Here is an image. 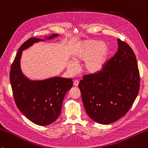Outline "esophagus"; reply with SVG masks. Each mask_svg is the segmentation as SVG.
<instances>
[{
	"instance_id": "1",
	"label": "esophagus",
	"mask_w": 148,
	"mask_h": 148,
	"mask_svg": "<svg viewBox=\"0 0 148 148\" xmlns=\"http://www.w3.org/2000/svg\"><path fill=\"white\" fill-rule=\"evenodd\" d=\"M78 84H79V81L78 80H75L74 82V85L77 86H78Z\"/></svg>"
}]
</instances>
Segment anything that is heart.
<instances>
[{
    "label": "heart",
    "instance_id": "obj_1",
    "mask_svg": "<svg viewBox=\"0 0 148 148\" xmlns=\"http://www.w3.org/2000/svg\"><path fill=\"white\" fill-rule=\"evenodd\" d=\"M108 46L105 42L95 40H86L80 43L73 54L74 61L68 63L71 73L78 70L77 63L84 62V69L90 74H95L103 68L108 55Z\"/></svg>",
    "mask_w": 148,
    "mask_h": 148
}]
</instances>
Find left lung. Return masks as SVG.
<instances>
[{"mask_svg":"<svg viewBox=\"0 0 148 148\" xmlns=\"http://www.w3.org/2000/svg\"><path fill=\"white\" fill-rule=\"evenodd\" d=\"M117 41V52L101 71L85 75L78 85L86 112L102 124L115 122L125 115L139 90L135 54L128 43Z\"/></svg>","mask_w":148,"mask_h":148,"instance_id":"left-lung-1","label":"left lung"}]
</instances>
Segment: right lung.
I'll return each mask as SVG.
<instances>
[{"mask_svg": "<svg viewBox=\"0 0 148 148\" xmlns=\"http://www.w3.org/2000/svg\"><path fill=\"white\" fill-rule=\"evenodd\" d=\"M58 36L53 34L47 37L50 40ZM45 41L31 38L20 46L11 65L10 79L17 108L29 120L40 126L51 124L56 121L62 111L63 100L70 90L72 79L54 77L40 81H32L26 77L20 69L22 51L34 43Z\"/></svg>", "mask_w": 148, "mask_h": 148, "instance_id": "right-lung-1", "label": "right lung"}]
</instances>
